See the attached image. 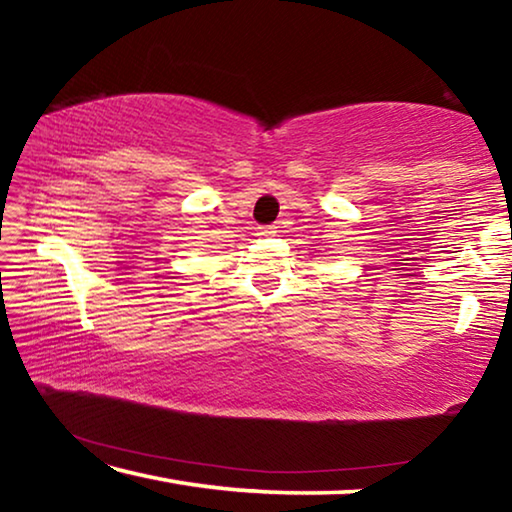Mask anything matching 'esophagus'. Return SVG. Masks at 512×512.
<instances>
[{
    "label": "esophagus",
    "instance_id": "1",
    "mask_svg": "<svg viewBox=\"0 0 512 512\" xmlns=\"http://www.w3.org/2000/svg\"><path fill=\"white\" fill-rule=\"evenodd\" d=\"M275 235H277L275 225H262V228H257V237H275Z\"/></svg>",
    "mask_w": 512,
    "mask_h": 512
}]
</instances>
